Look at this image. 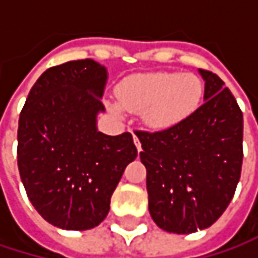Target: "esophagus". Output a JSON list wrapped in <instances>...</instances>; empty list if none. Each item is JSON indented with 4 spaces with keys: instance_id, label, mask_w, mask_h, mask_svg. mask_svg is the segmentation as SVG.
Here are the masks:
<instances>
[{
    "instance_id": "1",
    "label": "esophagus",
    "mask_w": 258,
    "mask_h": 258,
    "mask_svg": "<svg viewBox=\"0 0 258 258\" xmlns=\"http://www.w3.org/2000/svg\"><path fill=\"white\" fill-rule=\"evenodd\" d=\"M133 139H134V145H136L137 151L140 152V151H142V145H140V140H139V137H137L136 134H133Z\"/></svg>"
}]
</instances>
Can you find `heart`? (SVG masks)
Here are the masks:
<instances>
[{
  "label": "heart",
  "mask_w": 258,
  "mask_h": 258,
  "mask_svg": "<svg viewBox=\"0 0 258 258\" xmlns=\"http://www.w3.org/2000/svg\"><path fill=\"white\" fill-rule=\"evenodd\" d=\"M203 83L196 75L152 72L133 75L118 86L119 103H109L113 113L142 112L154 130L169 128L191 116L203 98Z\"/></svg>",
  "instance_id": "obj_1"
}]
</instances>
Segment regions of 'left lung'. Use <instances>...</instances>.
Returning a JSON list of instances; mask_svg holds the SVG:
<instances>
[{
	"label": "left lung",
	"instance_id": "1",
	"mask_svg": "<svg viewBox=\"0 0 258 258\" xmlns=\"http://www.w3.org/2000/svg\"><path fill=\"white\" fill-rule=\"evenodd\" d=\"M205 103L167 130L136 131L146 167L149 214L169 233L212 226L232 202L242 170L243 116L224 82L208 70Z\"/></svg>",
	"mask_w": 258,
	"mask_h": 258
}]
</instances>
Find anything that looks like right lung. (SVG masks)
Returning a JSON list of instances; mask_svg holds the SVG:
<instances>
[{
	"label": "right lung",
	"instance_id": "add662e5",
	"mask_svg": "<svg viewBox=\"0 0 258 258\" xmlns=\"http://www.w3.org/2000/svg\"><path fill=\"white\" fill-rule=\"evenodd\" d=\"M107 70L94 59L47 69L31 88L18 128V167L35 211L64 230H89L137 157L130 133L97 130Z\"/></svg>",
	"mask_w": 258,
	"mask_h": 258
}]
</instances>
